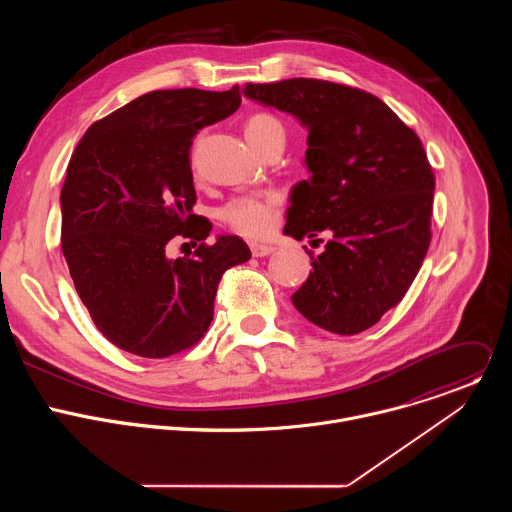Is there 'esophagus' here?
<instances>
[{
    "label": "esophagus",
    "mask_w": 512,
    "mask_h": 512,
    "mask_svg": "<svg viewBox=\"0 0 512 512\" xmlns=\"http://www.w3.org/2000/svg\"><path fill=\"white\" fill-rule=\"evenodd\" d=\"M273 251H275V247H271V245L251 243V253H253V257H267V255H271Z\"/></svg>",
    "instance_id": "34e87169"
}]
</instances>
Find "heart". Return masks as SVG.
<instances>
[{"instance_id": "obj_1", "label": "heart", "mask_w": 512, "mask_h": 512, "mask_svg": "<svg viewBox=\"0 0 512 512\" xmlns=\"http://www.w3.org/2000/svg\"><path fill=\"white\" fill-rule=\"evenodd\" d=\"M245 135L255 150L263 152L271 141H285L281 121L269 113H257L245 123ZM281 196L275 192L243 194L231 198L221 208L223 223L249 239L269 237L279 223Z\"/></svg>"}]
</instances>
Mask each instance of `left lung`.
<instances>
[{"mask_svg": "<svg viewBox=\"0 0 512 512\" xmlns=\"http://www.w3.org/2000/svg\"><path fill=\"white\" fill-rule=\"evenodd\" d=\"M243 93L308 127L310 178L291 190L283 233L322 243L291 296L342 336L375 326L413 283L431 241L435 176L417 133L379 97L318 79L247 83Z\"/></svg>", "mask_w": 512, "mask_h": 512, "instance_id": "obj_1", "label": "left lung"}]
</instances>
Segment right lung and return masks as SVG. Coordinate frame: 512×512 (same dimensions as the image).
I'll list each match as a JSON object with an SVG mask.
<instances>
[{
  "label": "right lung",
  "instance_id": "right-lung-1",
  "mask_svg": "<svg viewBox=\"0 0 512 512\" xmlns=\"http://www.w3.org/2000/svg\"><path fill=\"white\" fill-rule=\"evenodd\" d=\"M239 105V87L145 93L95 121L68 162L62 253L95 326L125 352L168 358L192 348L212 322L223 273L251 259L235 235L206 243L212 225L192 212V139ZM176 234L199 243L194 256L167 259Z\"/></svg>",
  "mask_w": 512,
  "mask_h": 512
}]
</instances>
